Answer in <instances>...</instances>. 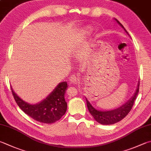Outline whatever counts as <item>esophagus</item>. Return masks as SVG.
I'll return each instance as SVG.
<instances>
[{
  "label": "esophagus",
  "mask_w": 151,
  "mask_h": 151,
  "mask_svg": "<svg viewBox=\"0 0 151 151\" xmlns=\"http://www.w3.org/2000/svg\"><path fill=\"white\" fill-rule=\"evenodd\" d=\"M70 81L72 83H74V84H78L79 83V78H78V76H76L75 75H73V76H71L70 77Z\"/></svg>",
  "instance_id": "34e87169"
}]
</instances>
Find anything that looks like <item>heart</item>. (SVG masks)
I'll list each match as a JSON object with an SVG mask.
<instances>
[{
  "label": "heart",
  "instance_id": "obj_1",
  "mask_svg": "<svg viewBox=\"0 0 151 151\" xmlns=\"http://www.w3.org/2000/svg\"><path fill=\"white\" fill-rule=\"evenodd\" d=\"M87 32H88V31H87Z\"/></svg>",
  "mask_w": 151,
  "mask_h": 151
}]
</instances>
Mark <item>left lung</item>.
<instances>
[{
  "mask_svg": "<svg viewBox=\"0 0 151 151\" xmlns=\"http://www.w3.org/2000/svg\"><path fill=\"white\" fill-rule=\"evenodd\" d=\"M115 20L118 22V24L120 25L122 28H123L125 31L128 34L127 31L123 26V25H122L118 19H115ZM139 89V83H138L137 89H136L135 93L133 94L132 97L120 107L112 110L101 111L96 110L95 108L92 106L91 104L89 102V101L85 98L86 99L88 110H89L91 114L93 116L94 119H95L96 122H99V124L102 125H111L117 123V122L121 121L122 119H124L126 117V116L128 114V113L130 112V110H132L133 105L134 104V101L136 98H137V96L138 95Z\"/></svg>",
  "mask_w": 151,
  "mask_h": 151,
  "instance_id": "1",
  "label": "left lung"
}]
</instances>
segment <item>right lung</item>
Returning a JSON list of instances; mask_svg holds the SVG:
<instances>
[{"label": "right lung", "mask_w": 151, "mask_h": 151, "mask_svg": "<svg viewBox=\"0 0 151 151\" xmlns=\"http://www.w3.org/2000/svg\"><path fill=\"white\" fill-rule=\"evenodd\" d=\"M66 81L61 82L47 97L36 104H30L21 99L11 87L12 95L18 106L34 120L44 124H52L59 120L67 110L64 95L67 89Z\"/></svg>", "instance_id": "add662e5"}]
</instances>
